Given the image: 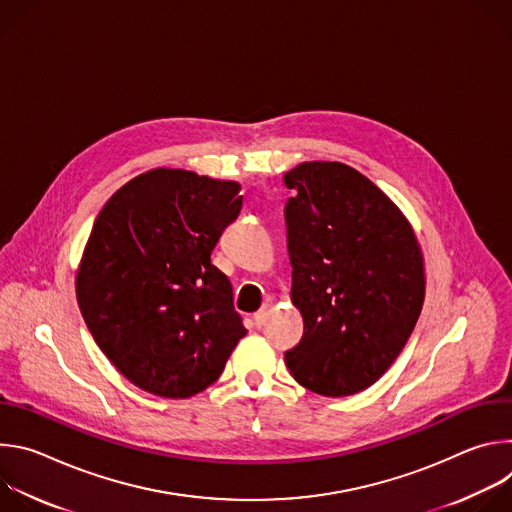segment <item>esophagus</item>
Returning a JSON list of instances; mask_svg holds the SVG:
<instances>
[{"label": "esophagus", "instance_id": "esophagus-1", "mask_svg": "<svg viewBox=\"0 0 512 512\" xmlns=\"http://www.w3.org/2000/svg\"><path fill=\"white\" fill-rule=\"evenodd\" d=\"M269 312H271V306L265 304V306L253 316V322H255L257 328H263V326H265V322H267V318H269Z\"/></svg>", "mask_w": 512, "mask_h": 512}]
</instances>
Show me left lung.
Segmentation results:
<instances>
[{
    "instance_id": "8db88e82",
    "label": "left lung",
    "mask_w": 512,
    "mask_h": 512,
    "mask_svg": "<svg viewBox=\"0 0 512 512\" xmlns=\"http://www.w3.org/2000/svg\"><path fill=\"white\" fill-rule=\"evenodd\" d=\"M291 302L304 336L285 352L302 387L346 397L375 385L409 340L425 298L417 237L397 204L340 162L285 172Z\"/></svg>"
}]
</instances>
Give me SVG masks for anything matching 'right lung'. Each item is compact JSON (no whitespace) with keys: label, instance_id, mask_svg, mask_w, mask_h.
Masks as SVG:
<instances>
[{"label":"right lung","instance_id":"1","mask_svg":"<svg viewBox=\"0 0 512 512\" xmlns=\"http://www.w3.org/2000/svg\"><path fill=\"white\" fill-rule=\"evenodd\" d=\"M239 182L156 168L103 206L77 271L97 346L135 387L186 399L221 377L247 334L229 277L210 263L241 212Z\"/></svg>","mask_w":512,"mask_h":512}]
</instances>
